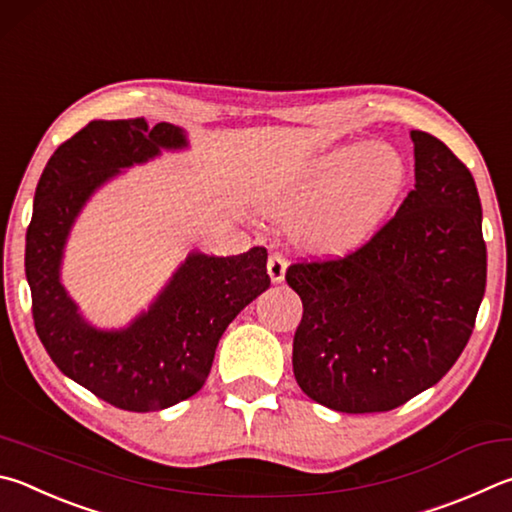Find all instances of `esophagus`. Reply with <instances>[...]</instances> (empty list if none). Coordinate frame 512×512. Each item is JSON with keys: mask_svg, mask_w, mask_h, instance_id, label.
Wrapping results in <instances>:
<instances>
[{"mask_svg": "<svg viewBox=\"0 0 512 512\" xmlns=\"http://www.w3.org/2000/svg\"><path fill=\"white\" fill-rule=\"evenodd\" d=\"M268 275H271L273 282H282L284 280V273H286V259L280 253H273L268 257Z\"/></svg>", "mask_w": 512, "mask_h": 512, "instance_id": "34e87169", "label": "esophagus"}]
</instances>
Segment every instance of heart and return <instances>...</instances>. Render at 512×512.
Returning a JSON list of instances; mask_svg holds the SVG:
<instances>
[{"mask_svg":"<svg viewBox=\"0 0 512 512\" xmlns=\"http://www.w3.org/2000/svg\"><path fill=\"white\" fill-rule=\"evenodd\" d=\"M407 163L389 143H351L322 154L288 188L277 206L302 215L306 237L320 250H347L371 235L401 201Z\"/></svg>","mask_w":512,"mask_h":512,"instance_id":"obj_1","label":"heart"}]
</instances>
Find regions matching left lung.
Here are the masks:
<instances>
[{"label":"left lung","mask_w":512,"mask_h":512,"mask_svg":"<svg viewBox=\"0 0 512 512\" xmlns=\"http://www.w3.org/2000/svg\"><path fill=\"white\" fill-rule=\"evenodd\" d=\"M414 190L345 257L288 266L302 300L293 374L315 403L389 412L448 374L486 291L481 201L466 165L412 129Z\"/></svg>","instance_id":"left-lung-1"}]
</instances>
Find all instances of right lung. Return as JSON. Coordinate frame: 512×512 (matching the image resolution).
<instances>
[{
    "instance_id": "add662e5",
    "label": "right lung",
    "mask_w": 512,
    "mask_h": 512,
    "mask_svg": "<svg viewBox=\"0 0 512 512\" xmlns=\"http://www.w3.org/2000/svg\"><path fill=\"white\" fill-rule=\"evenodd\" d=\"M179 127L143 118L91 120L46 163L26 230V280L35 331L64 376L127 412H156L199 392L228 324L271 286L266 248L210 257L192 253L152 309L123 331H98L80 318L60 284V259L73 219L120 167L183 147Z\"/></svg>"
}]
</instances>
